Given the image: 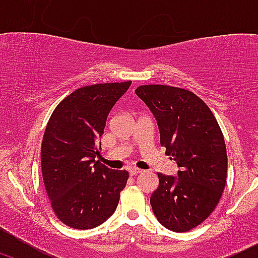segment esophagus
I'll return each mask as SVG.
<instances>
[{
    "instance_id": "34e87169",
    "label": "esophagus",
    "mask_w": 258,
    "mask_h": 258,
    "mask_svg": "<svg viewBox=\"0 0 258 258\" xmlns=\"http://www.w3.org/2000/svg\"><path fill=\"white\" fill-rule=\"evenodd\" d=\"M141 172H142V170H140V168H137V167L130 168V175H131V176L139 175V173H141Z\"/></svg>"
}]
</instances>
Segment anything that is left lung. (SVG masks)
Masks as SVG:
<instances>
[{"instance_id":"1","label":"left lung","mask_w":258,"mask_h":258,"mask_svg":"<svg viewBox=\"0 0 258 258\" xmlns=\"http://www.w3.org/2000/svg\"><path fill=\"white\" fill-rule=\"evenodd\" d=\"M136 95L157 121L161 146L178 166L177 176L158 172L150 202L158 222L187 232L213 212L225 189V139L209 106L194 92L165 85H145Z\"/></svg>"}]
</instances>
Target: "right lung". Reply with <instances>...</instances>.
<instances>
[{"mask_svg":"<svg viewBox=\"0 0 258 258\" xmlns=\"http://www.w3.org/2000/svg\"><path fill=\"white\" fill-rule=\"evenodd\" d=\"M132 81L81 87L58 103L46 126L41 167L54 215L76 230L100 226L116 211L126 170L95 161L106 119Z\"/></svg>","mask_w":258,"mask_h":258,"instance_id":"obj_1","label":"right lung"}]
</instances>
